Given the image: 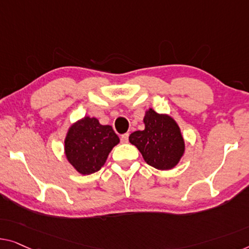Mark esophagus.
<instances>
[{
  "label": "esophagus",
  "instance_id": "esophagus-1",
  "mask_svg": "<svg viewBox=\"0 0 249 249\" xmlns=\"http://www.w3.org/2000/svg\"><path fill=\"white\" fill-rule=\"evenodd\" d=\"M121 141H122V142H123V143H127V142H128V134H127V133L121 136Z\"/></svg>",
  "mask_w": 249,
  "mask_h": 249
}]
</instances>
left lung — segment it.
<instances>
[{"instance_id":"left-lung-1","label":"left lung","mask_w":249,"mask_h":249,"mask_svg":"<svg viewBox=\"0 0 249 249\" xmlns=\"http://www.w3.org/2000/svg\"><path fill=\"white\" fill-rule=\"evenodd\" d=\"M144 129L129 135V142L137 147L148 165L162 171L172 170L182 159L185 143L176 120L169 114L145 110Z\"/></svg>"}]
</instances>
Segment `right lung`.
<instances>
[{
  "instance_id": "1",
  "label": "right lung",
  "mask_w": 249,
  "mask_h": 249,
  "mask_svg": "<svg viewBox=\"0 0 249 249\" xmlns=\"http://www.w3.org/2000/svg\"><path fill=\"white\" fill-rule=\"evenodd\" d=\"M120 143L112 126L102 125L96 117L85 116L70 125L65 137V155L78 173L97 172L108 154Z\"/></svg>"
}]
</instances>
